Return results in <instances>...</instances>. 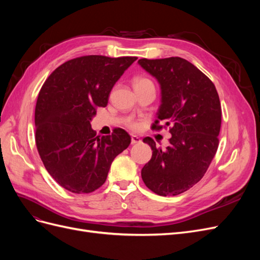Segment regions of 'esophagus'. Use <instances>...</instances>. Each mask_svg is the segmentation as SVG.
Segmentation results:
<instances>
[{"mask_svg": "<svg viewBox=\"0 0 260 260\" xmlns=\"http://www.w3.org/2000/svg\"><path fill=\"white\" fill-rule=\"evenodd\" d=\"M141 142V139L138 136H131V143L132 144H137Z\"/></svg>", "mask_w": 260, "mask_h": 260, "instance_id": "esophagus-1", "label": "esophagus"}]
</instances>
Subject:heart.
<instances>
[{"label":"heart","instance_id":"heart-1","mask_svg":"<svg viewBox=\"0 0 260 260\" xmlns=\"http://www.w3.org/2000/svg\"><path fill=\"white\" fill-rule=\"evenodd\" d=\"M146 82H151L146 78H137L135 80V85H139V84H142V83H146Z\"/></svg>","mask_w":260,"mask_h":260}]
</instances>
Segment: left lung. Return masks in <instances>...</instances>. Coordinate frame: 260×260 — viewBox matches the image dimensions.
Segmentation results:
<instances>
[{"mask_svg":"<svg viewBox=\"0 0 260 260\" xmlns=\"http://www.w3.org/2000/svg\"><path fill=\"white\" fill-rule=\"evenodd\" d=\"M138 64L160 86V106L153 128L171 125L166 149L156 147L141 171L145 185L161 196H175L191 188L204 177L219 145L221 105L215 84L190 61L181 57L139 59Z\"/></svg>","mask_w":260,"mask_h":260,"instance_id":"8db88e82","label":"left lung"}]
</instances>
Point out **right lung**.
Here are the masks:
<instances>
[{
	"instance_id": "add662e5",
	"label": "right lung",
	"mask_w": 260,
	"mask_h": 260,
	"mask_svg": "<svg viewBox=\"0 0 260 260\" xmlns=\"http://www.w3.org/2000/svg\"><path fill=\"white\" fill-rule=\"evenodd\" d=\"M137 59L77 57L55 69L42 85L35 112L37 148L51 177L69 192L98 190L115 157L129 146L131 138L124 130L99 138L90 122Z\"/></svg>"
}]
</instances>
